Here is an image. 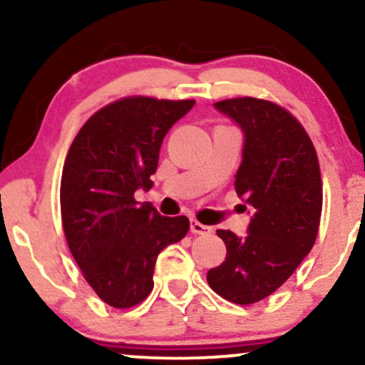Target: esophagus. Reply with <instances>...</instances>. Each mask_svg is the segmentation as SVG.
<instances>
[{
  "label": "esophagus",
  "instance_id": "esophagus-1",
  "mask_svg": "<svg viewBox=\"0 0 365 365\" xmlns=\"http://www.w3.org/2000/svg\"><path fill=\"white\" fill-rule=\"evenodd\" d=\"M190 232L195 233V235H207V233L212 232L211 226L199 223L197 220H190Z\"/></svg>",
  "mask_w": 365,
  "mask_h": 365
}]
</instances>
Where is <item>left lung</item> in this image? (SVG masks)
I'll use <instances>...</instances> for the list:
<instances>
[{"label": "left lung", "mask_w": 365, "mask_h": 365, "mask_svg": "<svg viewBox=\"0 0 365 365\" xmlns=\"http://www.w3.org/2000/svg\"><path fill=\"white\" fill-rule=\"evenodd\" d=\"M215 106L244 130L235 190L255 209L245 237L217 230L226 257L207 271L217 295L238 305L278 290L316 244L322 211L317 153L299 120L273 101L235 98Z\"/></svg>", "instance_id": "obj_1"}]
</instances>
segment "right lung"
<instances>
[{
  "instance_id": "1",
  "label": "right lung",
  "mask_w": 365,
  "mask_h": 365,
  "mask_svg": "<svg viewBox=\"0 0 365 365\" xmlns=\"http://www.w3.org/2000/svg\"><path fill=\"white\" fill-rule=\"evenodd\" d=\"M194 104L121 98L83 123L66 154L60 187L66 244L86 282L115 309L145 300L159 252L190 228L188 217L161 216L133 194L153 187L163 139Z\"/></svg>"
}]
</instances>
